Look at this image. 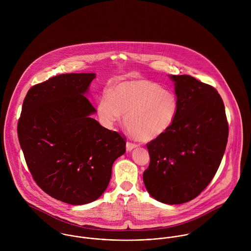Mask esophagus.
<instances>
[{
  "label": "esophagus",
  "instance_id": "34e87169",
  "mask_svg": "<svg viewBox=\"0 0 251 251\" xmlns=\"http://www.w3.org/2000/svg\"><path fill=\"white\" fill-rule=\"evenodd\" d=\"M137 145L135 143H132V142H126V150L127 151H131L132 149L136 148Z\"/></svg>",
  "mask_w": 251,
  "mask_h": 251
}]
</instances>
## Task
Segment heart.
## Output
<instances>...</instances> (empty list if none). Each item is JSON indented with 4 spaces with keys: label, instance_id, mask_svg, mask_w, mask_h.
Here are the masks:
<instances>
[{
    "label": "heart",
    "instance_id": "obj_1",
    "mask_svg": "<svg viewBox=\"0 0 251 251\" xmlns=\"http://www.w3.org/2000/svg\"><path fill=\"white\" fill-rule=\"evenodd\" d=\"M179 98L170 89L137 78L122 81L106 90L98 104V113L106 126H112L124 115L128 132L140 141L163 135L173 125L179 111Z\"/></svg>",
    "mask_w": 251,
    "mask_h": 251
}]
</instances>
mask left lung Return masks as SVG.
<instances>
[{"label":"left lung","instance_id":"1","mask_svg":"<svg viewBox=\"0 0 251 251\" xmlns=\"http://www.w3.org/2000/svg\"><path fill=\"white\" fill-rule=\"evenodd\" d=\"M179 111L171 127L147 143L143 180L157 201L174 205L197 197L211 182L226 149L229 126L215 88L190 75H172Z\"/></svg>","mask_w":251,"mask_h":251}]
</instances>
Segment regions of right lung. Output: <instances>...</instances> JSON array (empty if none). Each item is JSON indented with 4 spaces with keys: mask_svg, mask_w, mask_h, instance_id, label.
I'll list each match as a JSON object with an SVG mask.
<instances>
[{
    "mask_svg": "<svg viewBox=\"0 0 251 251\" xmlns=\"http://www.w3.org/2000/svg\"><path fill=\"white\" fill-rule=\"evenodd\" d=\"M95 73H67L33 86L17 125L19 143L36 184L72 205L97 200L114 161L126 152L123 133L103 127L84 96Z\"/></svg>",
    "mask_w": 251,
    "mask_h": 251,
    "instance_id": "1",
    "label": "right lung"
}]
</instances>
